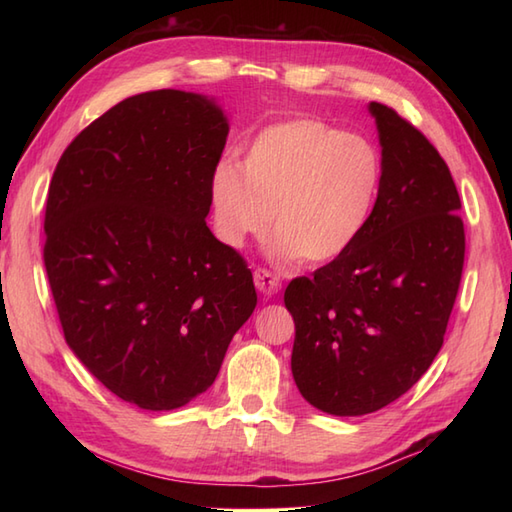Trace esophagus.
<instances>
[{
  "label": "esophagus",
  "instance_id": "obj_1",
  "mask_svg": "<svg viewBox=\"0 0 512 512\" xmlns=\"http://www.w3.org/2000/svg\"><path fill=\"white\" fill-rule=\"evenodd\" d=\"M255 286L264 292V295L273 297L281 288V277L268 268H257L255 270Z\"/></svg>",
  "mask_w": 512,
  "mask_h": 512
}]
</instances>
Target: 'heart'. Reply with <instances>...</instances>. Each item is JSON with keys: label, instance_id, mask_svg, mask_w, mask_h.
I'll return each instance as SVG.
<instances>
[{"label": "heart", "instance_id": "1", "mask_svg": "<svg viewBox=\"0 0 512 512\" xmlns=\"http://www.w3.org/2000/svg\"><path fill=\"white\" fill-rule=\"evenodd\" d=\"M383 182L378 151L319 118L264 127L242 167L220 162L211 180L215 233L242 248L275 217V253L328 264L363 235Z\"/></svg>", "mask_w": 512, "mask_h": 512}]
</instances>
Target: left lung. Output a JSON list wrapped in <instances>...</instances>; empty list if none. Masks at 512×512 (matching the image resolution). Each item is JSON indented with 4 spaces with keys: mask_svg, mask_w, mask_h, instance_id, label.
I'll return each instance as SVG.
<instances>
[{
    "mask_svg": "<svg viewBox=\"0 0 512 512\" xmlns=\"http://www.w3.org/2000/svg\"><path fill=\"white\" fill-rule=\"evenodd\" d=\"M383 182L363 235L345 255L292 279V376L312 407L363 416L418 383L444 343L464 268L460 195L418 127L369 103Z\"/></svg>",
    "mask_w": 512,
    "mask_h": 512,
    "instance_id": "left-lung-1",
    "label": "left lung"
}]
</instances>
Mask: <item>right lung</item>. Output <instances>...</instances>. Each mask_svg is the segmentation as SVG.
<instances>
[{"mask_svg": "<svg viewBox=\"0 0 512 512\" xmlns=\"http://www.w3.org/2000/svg\"><path fill=\"white\" fill-rule=\"evenodd\" d=\"M226 136L204 96L143 92L85 127L50 180L43 264L63 336L140 409L209 389L257 306L246 259L204 220Z\"/></svg>", "mask_w": 512, "mask_h": 512, "instance_id": "add662e5", "label": "right lung"}]
</instances>
